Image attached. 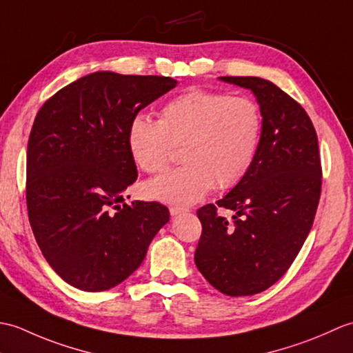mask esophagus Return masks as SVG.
<instances>
[{"label":"esophagus","mask_w":353,"mask_h":353,"mask_svg":"<svg viewBox=\"0 0 353 353\" xmlns=\"http://www.w3.org/2000/svg\"><path fill=\"white\" fill-rule=\"evenodd\" d=\"M183 212H186L185 208H177V206H171L170 208V214L171 215H179V214H183Z\"/></svg>","instance_id":"1"}]
</instances>
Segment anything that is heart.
Returning a JSON list of instances; mask_svg holds the SVG:
<instances>
[{
	"label": "heart",
	"mask_w": 353,
	"mask_h": 353,
	"mask_svg": "<svg viewBox=\"0 0 353 353\" xmlns=\"http://www.w3.org/2000/svg\"><path fill=\"white\" fill-rule=\"evenodd\" d=\"M259 104L245 95L192 88L161 109L159 119L134 114L127 124V148L148 174L168 168L174 147L185 165L148 182L150 197L190 206L215 186L229 190L244 179L262 138Z\"/></svg>",
	"instance_id": "b5f03b06"
}]
</instances>
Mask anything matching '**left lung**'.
<instances>
[{"label":"left lung","instance_id":"1","mask_svg":"<svg viewBox=\"0 0 353 353\" xmlns=\"http://www.w3.org/2000/svg\"><path fill=\"white\" fill-rule=\"evenodd\" d=\"M256 97L262 138L249 172L215 205L197 211L196 265L228 296H252L290 268L312 228L321 191L317 133L305 109L259 77H220ZM219 207L234 212L218 215Z\"/></svg>","mask_w":353,"mask_h":353}]
</instances>
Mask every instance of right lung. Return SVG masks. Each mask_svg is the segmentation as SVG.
Wrapping results in <instances>:
<instances>
[{"label":"right lung","mask_w":353,"mask_h":353,"mask_svg":"<svg viewBox=\"0 0 353 353\" xmlns=\"http://www.w3.org/2000/svg\"><path fill=\"white\" fill-rule=\"evenodd\" d=\"M174 79L99 71L62 88L37 112L27 147V209L51 268L83 291L125 281L170 211L157 201L124 203L138 170L127 124L171 91Z\"/></svg>","instance_id":"1"}]
</instances>
